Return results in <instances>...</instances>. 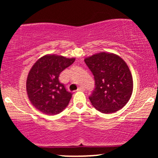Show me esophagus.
<instances>
[{"mask_svg":"<svg viewBox=\"0 0 158 158\" xmlns=\"http://www.w3.org/2000/svg\"><path fill=\"white\" fill-rule=\"evenodd\" d=\"M77 90L78 91H85V88H83V87H79V88L77 89Z\"/></svg>","mask_w":158,"mask_h":158,"instance_id":"1","label":"esophagus"}]
</instances>
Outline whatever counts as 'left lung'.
Returning <instances> with one entry per match:
<instances>
[{
  "label": "left lung",
  "instance_id": "left-lung-1",
  "mask_svg": "<svg viewBox=\"0 0 158 158\" xmlns=\"http://www.w3.org/2000/svg\"><path fill=\"white\" fill-rule=\"evenodd\" d=\"M85 62L94 76L95 89L89 97L94 108L104 114L123 108L133 91V78L126 61L117 54L100 52L86 57Z\"/></svg>",
  "mask_w": 158,
  "mask_h": 158
}]
</instances>
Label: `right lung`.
Masks as SVG:
<instances>
[{"mask_svg":"<svg viewBox=\"0 0 158 158\" xmlns=\"http://www.w3.org/2000/svg\"><path fill=\"white\" fill-rule=\"evenodd\" d=\"M74 61L75 58L48 54L32 65L27 76L26 88L29 99L36 109L55 115L68 106L72 94L67 91L59 77Z\"/></svg>","mask_w":158,"mask_h":158,"instance_id":"right-lung-1","label":"right lung"}]
</instances>
